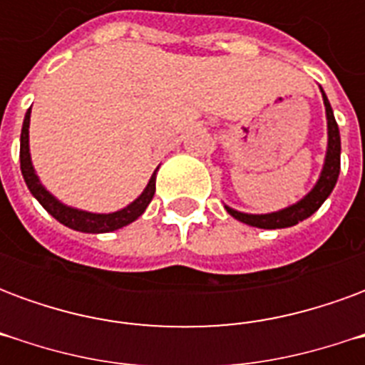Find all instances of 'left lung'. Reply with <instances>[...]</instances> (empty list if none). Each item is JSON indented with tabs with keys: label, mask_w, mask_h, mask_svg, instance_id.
Returning <instances> with one entry per match:
<instances>
[{
	"label": "left lung",
	"mask_w": 365,
	"mask_h": 365,
	"mask_svg": "<svg viewBox=\"0 0 365 365\" xmlns=\"http://www.w3.org/2000/svg\"><path fill=\"white\" fill-rule=\"evenodd\" d=\"M319 90L322 93V103H324V113H327V154H324V162H322V170L317 183L307 195L299 199L297 203L283 207L274 213H242V211L225 205L227 213L235 217L237 221L256 227V229H287V227H293L317 213L319 207L332 193L334 185H336L338 174H340V130H338L334 113L329 103V97L322 91L321 86H319Z\"/></svg>",
	"instance_id": "1"
}]
</instances>
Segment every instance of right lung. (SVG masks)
Instances as JSON below:
<instances>
[{
	"label": "right lung",
	"instance_id": "add662e5",
	"mask_svg": "<svg viewBox=\"0 0 365 365\" xmlns=\"http://www.w3.org/2000/svg\"><path fill=\"white\" fill-rule=\"evenodd\" d=\"M29 125H31V109L25 115L23 128H21V174H23V180L27 183L29 191L33 193V197L46 209V213L52 215L64 227L78 230V232H91V235L113 232V230H119L130 225V222H135L146 211V207L150 205L154 191H156V174H158L160 166L154 170V174L150 175V180L146 183L143 193L133 203H128L127 207H123L119 211L91 213V211H83V209H78V207H70L66 203H62L58 197H54L51 191L44 187L41 178L36 174L35 166H33L31 146H29Z\"/></svg>",
	"mask_w": 365,
	"mask_h": 365
}]
</instances>
